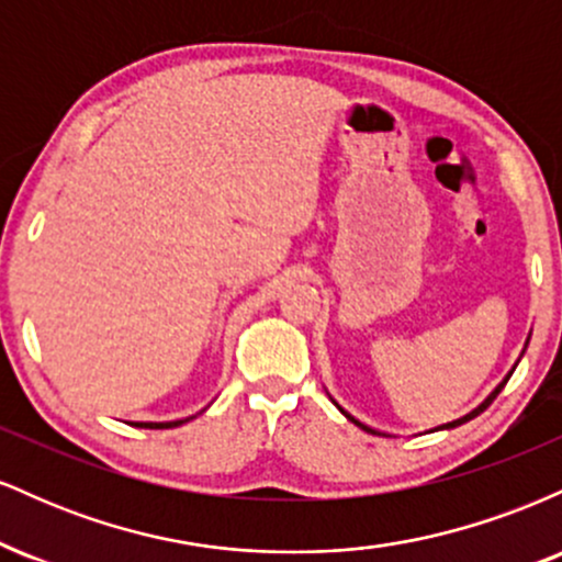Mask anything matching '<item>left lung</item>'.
Instances as JSON below:
<instances>
[{"label": "left lung", "mask_w": 562, "mask_h": 562, "mask_svg": "<svg viewBox=\"0 0 562 562\" xmlns=\"http://www.w3.org/2000/svg\"><path fill=\"white\" fill-rule=\"evenodd\" d=\"M526 346H528V340H526ZM524 351H526V348H524ZM513 370H515V367H513ZM513 370H509V372H507V378H505V380H502V383H499V385H496V389H494L492 393H488V396H486V398H483V402H481L479 406H475V409H473V412H468V415H465V417H460V420H454V423H447V425H441V428H457V425H462V423L473 420V417H479V415H481V412H483V409H486V406H488V404H492L496 396H499V391H502V389H505V383H507V380H509V375H513ZM333 404H335V406H338V409H340V412H344V415H346V417H348V420H351L353 425H359V428H362V430H367V434H378V430H375V428H370V425L359 423V420H357V417H351V415H348V412H346V409H344V406H340L338 402H333Z\"/></svg>", "instance_id": "obj_1"}]
</instances>
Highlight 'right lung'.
Returning <instances> with one entry per match:
<instances>
[{
  "label": "right lung",
  "instance_id": "right-lung-1",
  "mask_svg": "<svg viewBox=\"0 0 562 562\" xmlns=\"http://www.w3.org/2000/svg\"><path fill=\"white\" fill-rule=\"evenodd\" d=\"M187 420H192V417H187ZM187 420H173V423H137V428H179V425L187 423Z\"/></svg>",
  "mask_w": 562,
  "mask_h": 562
}]
</instances>
